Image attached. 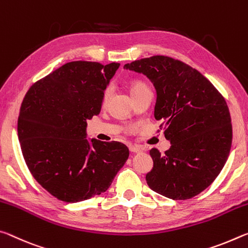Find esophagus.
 Segmentation results:
<instances>
[{"instance_id": "esophagus-1", "label": "esophagus", "mask_w": 248, "mask_h": 248, "mask_svg": "<svg viewBox=\"0 0 248 248\" xmlns=\"http://www.w3.org/2000/svg\"><path fill=\"white\" fill-rule=\"evenodd\" d=\"M129 152L131 153H140L141 152V148L140 147V146H134V145H131L129 146Z\"/></svg>"}]
</instances>
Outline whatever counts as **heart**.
Here are the masks:
<instances>
[{
    "mask_svg": "<svg viewBox=\"0 0 248 248\" xmlns=\"http://www.w3.org/2000/svg\"><path fill=\"white\" fill-rule=\"evenodd\" d=\"M146 87H147V86H146L145 83L140 82V81H135V82H133L132 86H131L132 94H134V93H136V92H139L140 90H141V89H144ZM109 93H111V88H108L103 93V100L104 101L108 100V97L109 96Z\"/></svg>",
    "mask_w": 248,
    "mask_h": 248,
    "instance_id": "heart-1",
    "label": "heart"
}]
</instances>
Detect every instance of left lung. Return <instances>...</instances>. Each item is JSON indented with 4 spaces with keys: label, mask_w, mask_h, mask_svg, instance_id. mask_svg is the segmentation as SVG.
<instances>
[{
    "label": "left lung",
    "mask_w": 248,
    "mask_h": 248,
    "mask_svg": "<svg viewBox=\"0 0 248 248\" xmlns=\"http://www.w3.org/2000/svg\"><path fill=\"white\" fill-rule=\"evenodd\" d=\"M145 75L157 92L155 119L171 146L164 155L153 148L154 167L146 174L153 191L172 200L196 197L216 180L232 145L225 99L203 75L167 56L126 63Z\"/></svg>",
    "instance_id": "obj_1"
}]
</instances>
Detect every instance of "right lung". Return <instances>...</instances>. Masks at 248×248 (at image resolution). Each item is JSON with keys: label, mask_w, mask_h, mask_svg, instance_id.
Returning a JSON list of instances; mask_svg holds the SVG:
<instances>
[{"label": "right lung", "mask_w": 248, "mask_h": 248, "mask_svg": "<svg viewBox=\"0 0 248 248\" xmlns=\"http://www.w3.org/2000/svg\"><path fill=\"white\" fill-rule=\"evenodd\" d=\"M120 63L71 62L32 84L17 121L23 157L36 181L64 202L103 193L126 162L119 141L87 140V121L101 111Z\"/></svg>", "instance_id": "1"}]
</instances>
